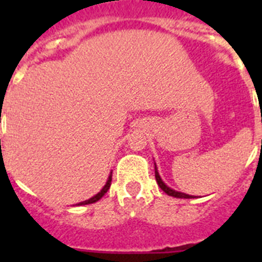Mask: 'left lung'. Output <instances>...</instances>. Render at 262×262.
<instances>
[{"label": "left lung", "mask_w": 262, "mask_h": 262, "mask_svg": "<svg viewBox=\"0 0 262 262\" xmlns=\"http://www.w3.org/2000/svg\"><path fill=\"white\" fill-rule=\"evenodd\" d=\"M155 177H156V181H157V184H159V186L161 187V190L165 191L168 195L176 196V198H191V195H189V194L180 193V191H176V190H173V189H170V187L166 186V185L163 182V180L160 178V174H159V172H157L156 165H155Z\"/></svg>", "instance_id": "obj_1"}]
</instances>
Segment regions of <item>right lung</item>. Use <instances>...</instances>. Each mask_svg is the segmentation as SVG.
Returning <instances> with one entry per match:
<instances>
[{
	"label": "right lung",
	"instance_id": "obj_1",
	"mask_svg": "<svg viewBox=\"0 0 262 262\" xmlns=\"http://www.w3.org/2000/svg\"><path fill=\"white\" fill-rule=\"evenodd\" d=\"M110 185H111V174L108 176L107 182H106V185H105V186H103L102 190L99 191L98 194H96V195H94L93 198H90V200H88V201H84V202H80V203H78V205H89V203H94V202H97V201H99V200H101V198H102L103 195H105L106 193H107V190H108V189H110Z\"/></svg>",
	"mask_w": 262,
	"mask_h": 262
}]
</instances>
